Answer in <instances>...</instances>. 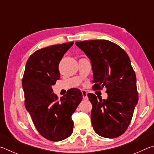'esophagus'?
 <instances>
[{
  "instance_id": "obj_1",
  "label": "esophagus",
  "mask_w": 154,
  "mask_h": 154,
  "mask_svg": "<svg viewBox=\"0 0 154 154\" xmlns=\"http://www.w3.org/2000/svg\"><path fill=\"white\" fill-rule=\"evenodd\" d=\"M82 96H83V100H87V99H88V92H86V91L83 90H82Z\"/></svg>"
}]
</instances>
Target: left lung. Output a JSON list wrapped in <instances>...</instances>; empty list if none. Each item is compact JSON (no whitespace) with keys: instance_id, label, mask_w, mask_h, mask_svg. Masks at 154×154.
I'll return each instance as SVG.
<instances>
[{"instance_id":"obj_1","label":"left lung","mask_w":154,"mask_h":154,"mask_svg":"<svg viewBox=\"0 0 154 154\" xmlns=\"http://www.w3.org/2000/svg\"><path fill=\"white\" fill-rule=\"evenodd\" d=\"M92 62L94 90L106 88L108 97L98 98L88 93L92 105L91 121L101 137L113 139L124 134L139 100L136 75L129 56L117 44L107 40L75 43Z\"/></svg>"}]
</instances>
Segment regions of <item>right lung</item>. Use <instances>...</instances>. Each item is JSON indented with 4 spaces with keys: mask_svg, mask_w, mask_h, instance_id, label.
I'll use <instances>...</instances> for the list:
<instances>
[{
    "mask_svg": "<svg viewBox=\"0 0 154 154\" xmlns=\"http://www.w3.org/2000/svg\"><path fill=\"white\" fill-rule=\"evenodd\" d=\"M73 42L40 49L31 55L26 64L22 87L25 106L41 136L51 141L69 137L73 130L71 116L82 100L77 88L67 91L58 99L51 86L60 79V61Z\"/></svg>",
    "mask_w": 154,
    "mask_h": 154,
    "instance_id": "1",
    "label": "right lung"
}]
</instances>
